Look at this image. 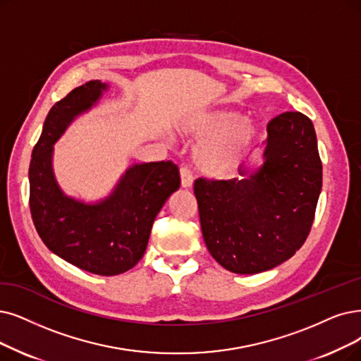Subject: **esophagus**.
<instances>
[{"mask_svg":"<svg viewBox=\"0 0 361 361\" xmlns=\"http://www.w3.org/2000/svg\"><path fill=\"white\" fill-rule=\"evenodd\" d=\"M180 185L183 186V188H190V186L192 185V175H191L190 169L180 167Z\"/></svg>","mask_w":361,"mask_h":361,"instance_id":"obj_1","label":"esophagus"}]
</instances>
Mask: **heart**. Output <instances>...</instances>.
Wrapping results in <instances>:
<instances>
[{"label":"heart","instance_id":"1","mask_svg":"<svg viewBox=\"0 0 361 361\" xmlns=\"http://www.w3.org/2000/svg\"><path fill=\"white\" fill-rule=\"evenodd\" d=\"M186 133L204 139L195 148L197 169L209 178H228L235 173L253 148L257 128L250 120H241L238 112L222 111L198 115Z\"/></svg>","mask_w":361,"mask_h":361}]
</instances>
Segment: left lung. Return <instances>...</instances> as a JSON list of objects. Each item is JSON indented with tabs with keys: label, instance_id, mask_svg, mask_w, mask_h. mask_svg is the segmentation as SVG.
I'll return each instance as SVG.
<instances>
[{
	"label": "left lung",
	"instance_id": "obj_1",
	"mask_svg": "<svg viewBox=\"0 0 361 361\" xmlns=\"http://www.w3.org/2000/svg\"><path fill=\"white\" fill-rule=\"evenodd\" d=\"M264 164L241 179L198 178L194 194L204 243L216 262L257 274L292 257L305 243L323 180L312 121L284 112L268 126Z\"/></svg>",
	"mask_w": 361,
	"mask_h": 361
}]
</instances>
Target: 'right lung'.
I'll return each mask as SVG.
<instances>
[{
    "instance_id": "1",
    "label": "right lung",
    "mask_w": 361,
    "mask_h": 361,
    "mask_svg": "<svg viewBox=\"0 0 361 361\" xmlns=\"http://www.w3.org/2000/svg\"><path fill=\"white\" fill-rule=\"evenodd\" d=\"M108 85L93 80L68 93L50 109L30 164V207L42 243L63 261L97 276H118L145 253L155 216L180 185L171 161L127 169L114 191L87 204L57 185L53 145L77 115L89 111Z\"/></svg>"
}]
</instances>
